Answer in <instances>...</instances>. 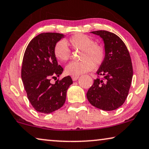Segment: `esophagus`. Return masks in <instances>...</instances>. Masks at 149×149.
Returning <instances> with one entry per match:
<instances>
[{
    "label": "esophagus",
    "instance_id": "obj_1",
    "mask_svg": "<svg viewBox=\"0 0 149 149\" xmlns=\"http://www.w3.org/2000/svg\"><path fill=\"white\" fill-rule=\"evenodd\" d=\"M79 76H72V81H77V80L79 79Z\"/></svg>",
    "mask_w": 149,
    "mask_h": 149
}]
</instances>
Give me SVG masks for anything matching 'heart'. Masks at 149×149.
<instances>
[{
  "mask_svg": "<svg viewBox=\"0 0 149 149\" xmlns=\"http://www.w3.org/2000/svg\"><path fill=\"white\" fill-rule=\"evenodd\" d=\"M72 48L81 49V61L71 62L66 66V73L72 76H79L93 69L95 64L100 66L104 62L105 50L102 45L95 42L92 38L83 33H77L68 40ZM54 54L57 60L66 62L70 58L71 52L64 41H59L54 48Z\"/></svg>",
  "mask_w": 149,
  "mask_h": 149,
  "instance_id": "obj_1",
  "label": "heart"
}]
</instances>
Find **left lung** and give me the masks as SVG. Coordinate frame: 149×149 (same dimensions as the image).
Masks as SVG:
<instances>
[{
  "label": "left lung",
  "mask_w": 149,
  "mask_h": 149,
  "mask_svg": "<svg viewBox=\"0 0 149 149\" xmlns=\"http://www.w3.org/2000/svg\"><path fill=\"white\" fill-rule=\"evenodd\" d=\"M91 33L103 39L105 58L97 72L103 78L94 80L87 97L97 108L112 111L123 105L128 95L133 76L130 53L124 42L115 33L105 30Z\"/></svg>",
  "instance_id": "1"
}]
</instances>
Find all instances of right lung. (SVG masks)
I'll use <instances>...</instances> for the list:
<instances>
[{
	"label": "right lung",
	"instance_id": "obj_1",
	"mask_svg": "<svg viewBox=\"0 0 149 149\" xmlns=\"http://www.w3.org/2000/svg\"><path fill=\"white\" fill-rule=\"evenodd\" d=\"M64 37L58 33H42L32 39L23 56L21 79L29 102L37 111L49 113L65 103L66 91L72 84L70 76L58 79L63 68L54 54L55 44Z\"/></svg>",
	"mask_w": 149,
	"mask_h": 149
}]
</instances>
